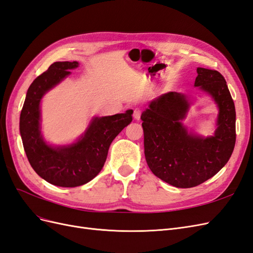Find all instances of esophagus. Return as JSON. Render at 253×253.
<instances>
[{
    "label": "esophagus",
    "instance_id": "obj_1",
    "mask_svg": "<svg viewBox=\"0 0 253 253\" xmlns=\"http://www.w3.org/2000/svg\"><path fill=\"white\" fill-rule=\"evenodd\" d=\"M133 115H134V118H135L136 120H139V119H140V116H141V111H140L139 109H135Z\"/></svg>",
    "mask_w": 253,
    "mask_h": 253
}]
</instances>
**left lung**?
<instances>
[{
    "instance_id": "1",
    "label": "left lung",
    "mask_w": 253,
    "mask_h": 253,
    "mask_svg": "<svg viewBox=\"0 0 253 253\" xmlns=\"http://www.w3.org/2000/svg\"><path fill=\"white\" fill-rule=\"evenodd\" d=\"M195 86L209 93L219 108L214 136L189 134L181 125L189 109L183 94L160 96L141 115L144 155L153 174L176 188H192L213 177L230 159L235 145V106L223 75L197 68Z\"/></svg>"
}]
</instances>
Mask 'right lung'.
<instances>
[{"mask_svg":"<svg viewBox=\"0 0 253 253\" xmlns=\"http://www.w3.org/2000/svg\"><path fill=\"white\" fill-rule=\"evenodd\" d=\"M78 62H55L34 80L27 90L20 116V133L30 166L51 185L74 188L90 181L104 166L109 148L122 129L131 124L133 111L95 118L82 138L72 145L51 148L40 132V101Z\"/></svg>","mask_w":253,"mask_h":253,"instance_id":"1","label":"right lung"}]
</instances>
